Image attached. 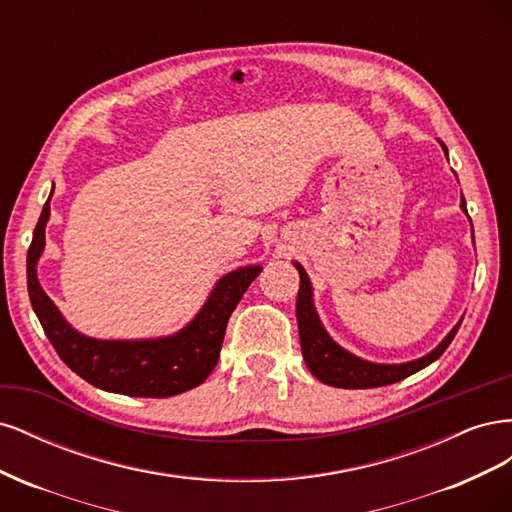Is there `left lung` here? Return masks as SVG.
Here are the masks:
<instances>
[{
    "label": "left lung",
    "instance_id": "left-lung-1",
    "mask_svg": "<svg viewBox=\"0 0 512 512\" xmlns=\"http://www.w3.org/2000/svg\"><path fill=\"white\" fill-rule=\"evenodd\" d=\"M461 207L466 211V200H463V196H461ZM294 265H297L301 275V288L297 297V322H299L303 359L309 371H312V374L324 384L337 386V389H374V386H386V384L399 382L416 374L418 369H423L429 363L440 359L459 331L461 322L444 337V342L436 350L423 356V359H416L410 363L378 365V363L356 359L354 354L339 348L327 335V331L322 329V324L316 316V309L312 305V286H309L307 273L303 271L299 262H294Z\"/></svg>",
    "mask_w": 512,
    "mask_h": 512
}]
</instances>
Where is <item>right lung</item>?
Here are the masks:
<instances>
[{"instance_id":"right-lung-1","label":"right lung","mask_w":512,"mask_h":512,"mask_svg":"<svg viewBox=\"0 0 512 512\" xmlns=\"http://www.w3.org/2000/svg\"><path fill=\"white\" fill-rule=\"evenodd\" d=\"M51 200V198H49ZM49 200L27 252V290L42 329L59 359L102 391L130 397H173L205 382L220 359L226 324L260 267H243L218 282L200 314L181 333L147 342H102L70 329L38 284L36 262L44 247Z\"/></svg>"}]
</instances>
